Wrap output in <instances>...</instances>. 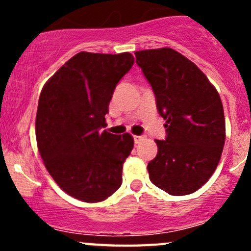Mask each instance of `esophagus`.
Returning a JSON list of instances; mask_svg holds the SVG:
<instances>
[{
  "label": "esophagus",
  "mask_w": 251,
  "mask_h": 251,
  "mask_svg": "<svg viewBox=\"0 0 251 251\" xmlns=\"http://www.w3.org/2000/svg\"><path fill=\"white\" fill-rule=\"evenodd\" d=\"M133 138H134V143H136V145H138V143H141V142L145 141L146 137L145 136H134Z\"/></svg>",
  "instance_id": "1"
}]
</instances>
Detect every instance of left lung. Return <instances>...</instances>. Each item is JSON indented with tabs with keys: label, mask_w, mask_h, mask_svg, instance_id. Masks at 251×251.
I'll return each instance as SVG.
<instances>
[{
	"label": "left lung",
	"mask_w": 251,
	"mask_h": 251,
	"mask_svg": "<svg viewBox=\"0 0 251 251\" xmlns=\"http://www.w3.org/2000/svg\"><path fill=\"white\" fill-rule=\"evenodd\" d=\"M156 97L167 137L148 163L153 185L174 196L197 191L216 170L225 145L220 95L191 60L171 48L136 51Z\"/></svg>",
	"instance_id": "left-lung-1"
}]
</instances>
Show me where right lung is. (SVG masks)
Listing matches in <instances>:
<instances>
[{"label": "right lung", "instance_id": "1", "mask_svg": "<svg viewBox=\"0 0 251 251\" xmlns=\"http://www.w3.org/2000/svg\"><path fill=\"white\" fill-rule=\"evenodd\" d=\"M134 63L129 52L81 51L46 81L36 114V141L59 187L84 202H99L122 185L134 146L129 133L101 130L115 86Z\"/></svg>", "mask_w": 251, "mask_h": 251}]
</instances>
